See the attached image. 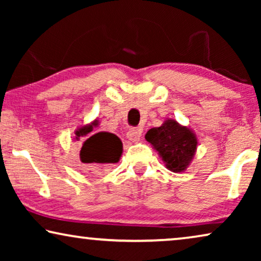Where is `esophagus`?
<instances>
[{"instance_id": "1", "label": "esophagus", "mask_w": 261, "mask_h": 261, "mask_svg": "<svg viewBox=\"0 0 261 261\" xmlns=\"http://www.w3.org/2000/svg\"><path fill=\"white\" fill-rule=\"evenodd\" d=\"M127 138L129 139V140H130L132 142H138V141H140V138H141V129H134V128H132L130 130H128Z\"/></svg>"}]
</instances>
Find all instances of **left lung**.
Segmentation results:
<instances>
[{"mask_svg": "<svg viewBox=\"0 0 261 261\" xmlns=\"http://www.w3.org/2000/svg\"><path fill=\"white\" fill-rule=\"evenodd\" d=\"M145 139L158 152L166 169L176 173L188 169L198 144L194 130L173 119H166L160 127L151 128Z\"/></svg>", "mask_w": 261, "mask_h": 261, "instance_id": "obj_1", "label": "left lung"}]
</instances>
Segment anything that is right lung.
Returning <instances> with one entry per match:
<instances>
[{
  "instance_id": "right-lung-1",
  "label": "right lung",
  "mask_w": 261,
  "mask_h": 261,
  "mask_svg": "<svg viewBox=\"0 0 261 261\" xmlns=\"http://www.w3.org/2000/svg\"><path fill=\"white\" fill-rule=\"evenodd\" d=\"M97 124L98 121L95 120L90 124L78 127L74 132L76 140H80L81 137H87ZM121 154H122V142L120 138L108 132H98L83 142L80 158L81 162L85 164L89 169L102 171L105 167L110 166V164L119 162Z\"/></svg>"
}]
</instances>
